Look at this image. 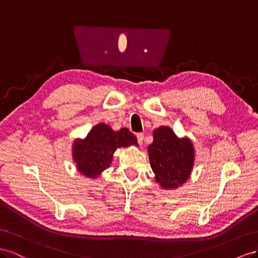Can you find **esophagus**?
Listing matches in <instances>:
<instances>
[{
    "label": "esophagus",
    "instance_id": "obj_1",
    "mask_svg": "<svg viewBox=\"0 0 258 258\" xmlns=\"http://www.w3.org/2000/svg\"><path fill=\"white\" fill-rule=\"evenodd\" d=\"M136 137H137L138 144L142 145V144H143V141H144V134H143V133H137V134H136Z\"/></svg>",
    "mask_w": 258,
    "mask_h": 258
}]
</instances>
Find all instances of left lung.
<instances>
[{
  "label": "left lung",
  "instance_id": "1",
  "mask_svg": "<svg viewBox=\"0 0 258 258\" xmlns=\"http://www.w3.org/2000/svg\"><path fill=\"white\" fill-rule=\"evenodd\" d=\"M148 151L151 169L163 187L175 188L188 179L194 163V149L188 140H180L172 130L161 126L154 131Z\"/></svg>",
  "mask_w": 258,
  "mask_h": 258
}]
</instances>
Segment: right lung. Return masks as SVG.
Segmentation results:
<instances>
[{
    "mask_svg": "<svg viewBox=\"0 0 258 258\" xmlns=\"http://www.w3.org/2000/svg\"><path fill=\"white\" fill-rule=\"evenodd\" d=\"M130 145H137V138L127 128L114 132L108 125L98 124L84 141L75 142L73 156L83 174L97 177L110 167L115 149Z\"/></svg>",
    "mask_w": 258,
    "mask_h": 258,
    "instance_id": "obj_1",
    "label": "right lung"
}]
</instances>
